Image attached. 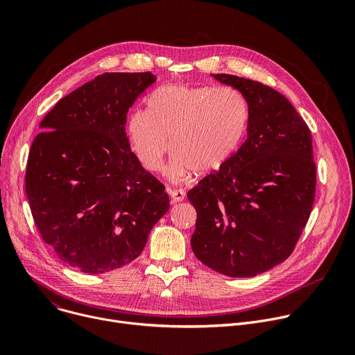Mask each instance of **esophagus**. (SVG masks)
Listing matches in <instances>:
<instances>
[{
  "label": "esophagus",
  "mask_w": 355,
  "mask_h": 355,
  "mask_svg": "<svg viewBox=\"0 0 355 355\" xmlns=\"http://www.w3.org/2000/svg\"><path fill=\"white\" fill-rule=\"evenodd\" d=\"M169 196H171V203L175 205V203H179V202L184 200L186 193L183 190H171Z\"/></svg>",
  "instance_id": "esophagus-1"
}]
</instances>
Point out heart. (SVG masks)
Returning a JSON list of instances; mask_svg holds the SVG:
<instances>
[{
  "label": "heart",
  "instance_id": "1",
  "mask_svg": "<svg viewBox=\"0 0 355 355\" xmlns=\"http://www.w3.org/2000/svg\"><path fill=\"white\" fill-rule=\"evenodd\" d=\"M248 118L245 98L232 89L168 85L149 96L148 111L130 114L127 138L149 172L162 171L172 142V179L191 172L209 176L220 172L240 149Z\"/></svg>",
  "mask_w": 355,
  "mask_h": 355
}]
</instances>
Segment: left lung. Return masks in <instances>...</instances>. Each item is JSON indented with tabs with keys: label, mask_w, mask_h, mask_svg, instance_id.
<instances>
[{
	"label": "left lung",
	"mask_w": 355,
	"mask_h": 355,
	"mask_svg": "<svg viewBox=\"0 0 355 355\" xmlns=\"http://www.w3.org/2000/svg\"><path fill=\"white\" fill-rule=\"evenodd\" d=\"M248 105L247 139L217 173L189 190L198 211L191 250L232 278L284 262L309 220L316 189L310 130L291 101L259 82L211 74Z\"/></svg>",
	"instance_id": "left-lung-1"
}]
</instances>
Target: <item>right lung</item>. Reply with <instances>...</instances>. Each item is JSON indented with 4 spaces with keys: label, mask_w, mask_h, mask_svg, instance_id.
Returning <instances> with one entry per match:
<instances>
[{
    "label": "right lung",
    "mask_w": 355,
    "mask_h": 355,
    "mask_svg": "<svg viewBox=\"0 0 355 355\" xmlns=\"http://www.w3.org/2000/svg\"><path fill=\"white\" fill-rule=\"evenodd\" d=\"M156 80L104 73L63 97L39 124L26 166V198L44 241L85 273L132 262L169 210L164 184L128 144L127 114Z\"/></svg>",
    "instance_id": "right-lung-1"
}]
</instances>
